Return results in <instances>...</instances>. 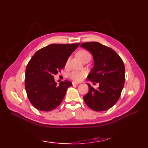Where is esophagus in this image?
I'll return each mask as SVG.
<instances>
[{
    "mask_svg": "<svg viewBox=\"0 0 148 148\" xmlns=\"http://www.w3.org/2000/svg\"><path fill=\"white\" fill-rule=\"evenodd\" d=\"M79 83H77V82H72V85H77L79 84Z\"/></svg>",
    "mask_w": 148,
    "mask_h": 148,
    "instance_id": "34e87169",
    "label": "esophagus"
}]
</instances>
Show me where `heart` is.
<instances>
[{
	"label": "heart",
	"instance_id": "b5f03b06",
	"mask_svg": "<svg viewBox=\"0 0 148 148\" xmlns=\"http://www.w3.org/2000/svg\"><path fill=\"white\" fill-rule=\"evenodd\" d=\"M77 57L79 58L81 61H83L84 59L86 58H90L91 59V55L90 53L87 51L86 50L81 49L77 53ZM69 60H67V63H68ZM86 75V72L81 71H73L68 74V77L70 79H72L74 81H80L82 80L84 77Z\"/></svg>",
	"mask_w": 148,
	"mask_h": 148
}]
</instances>
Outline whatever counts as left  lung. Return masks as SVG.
I'll list each match as a JSON object with an SVG mask.
<instances>
[{"instance_id": "8db88e82", "label": "left lung", "mask_w": 148, "mask_h": 148, "mask_svg": "<svg viewBox=\"0 0 148 148\" xmlns=\"http://www.w3.org/2000/svg\"><path fill=\"white\" fill-rule=\"evenodd\" d=\"M81 46L92 53L94 67L87 78L99 83L95 89L88 85V92L83 97L86 104L95 111H106L117 102L125 83L124 63L116 52L98 42H87Z\"/></svg>"}]
</instances>
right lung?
<instances>
[{"label":"right lung","instance_id":"add662e5","mask_svg":"<svg viewBox=\"0 0 148 148\" xmlns=\"http://www.w3.org/2000/svg\"><path fill=\"white\" fill-rule=\"evenodd\" d=\"M76 44H53L38 50L30 59L25 71L27 97L36 109L50 111L60 104L71 81L55 83L54 76L65 67L71 53L79 46Z\"/></svg>","mask_w":148,"mask_h":148}]
</instances>
